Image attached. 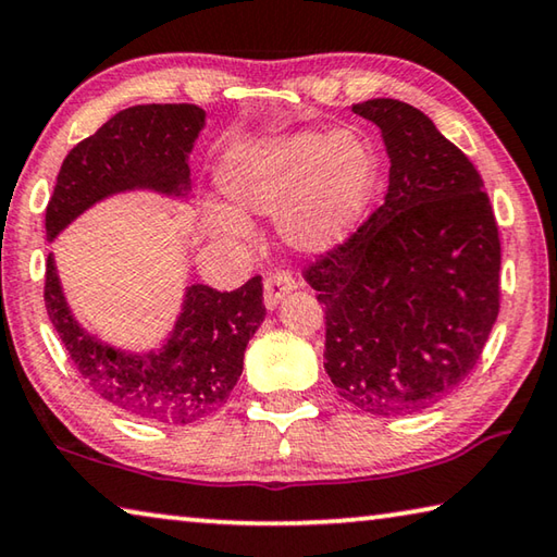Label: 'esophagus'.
Wrapping results in <instances>:
<instances>
[{
  "label": "esophagus",
  "mask_w": 557,
  "mask_h": 557,
  "mask_svg": "<svg viewBox=\"0 0 557 557\" xmlns=\"http://www.w3.org/2000/svg\"><path fill=\"white\" fill-rule=\"evenodd\" d=\"M292 289H295V280H292L289 272H272V275L265 277L262 301H265V307L272 312V309H277L280 301L285 299V295Z\"/></svg>",
  "instance_id": "1"
}]
</instances>
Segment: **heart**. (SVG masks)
Here are the masks:
<instances>
[{
  "instance_id": "obj_1",
  "label": "heart",
  "mask_w": 557,
  "mask_h": 557,
  "mask_svg": "<svg viewBox=\"0 0 557 557\" xmlns=\"http://www.w3.org/2000/svg\"><path fill=\"white\" fill-rule=\"evenodd\" d=\"M373 162L351 132H277L235 145L215 169L225 203H206L213 240L252 238L248 215H270L277 238L297 252H326L348 238L369 199Z\"/></svg>"
}]
</instances>
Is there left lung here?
<instances>
[{"label":"left lung","mask_w":557,"mask_h":557,"mask_svg":"<svg viewBox=\"0 0 557 557\" xmlns=\"http://www.w3.org/2000/svg\"><path fill=\"white\" fill-rule=\"evenodd\" d=\"M351 112L381 129L388 194L305 280L338 395L388 418L440 403L474 369L498 317L502 243L482 176L425 112L393 98Z\"/></svg>","instance_id":"left-lung-1"}]
</instances>
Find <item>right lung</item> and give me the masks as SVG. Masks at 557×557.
Listing matches in <instances>:
<instances>
[{"label":"right lung","mask_w":557,"mask_h":557,"mask_svg":"<svg viewBox=\"0 0 557 557\" xmlns=\"http://www.w3.org/2000/svg\"><path fill=\"white\" fill-rule=\"evenodd\" d=\"M203 127L206 112L186 102L120 110L63 159L46 209V238L53 243L78 215L117 194L149 191L186 203L188 154ZM44 299L83 381L132 418L164 425H191L228 400L245 346L265 319L260 277L233 292L194 282L184 287L172 332L157 348L112 346L75 319L53 252L46 260Z\"/></svg>","instance_id":"1"}]
</instances>
